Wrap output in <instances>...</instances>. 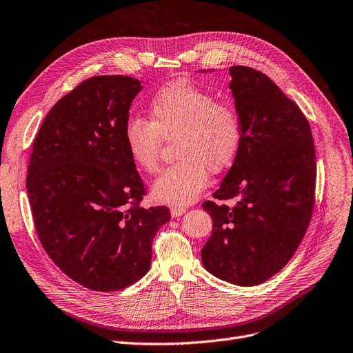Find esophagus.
<instances>
[{"label":"esophagus","instance_id":"esophagus-1","mask_svg":"<svg viewBox=\"0 0 353 353\" xmlns=\"http://www.w3.org/2000/svg\"><path fill=\"white\" fill-rule=\"evenodd\" d=\"M187 210L184 208H172L171 209V216L172 217H181Z\"/></svg>","mask_w":353,"mask_h":353}]
</instances>
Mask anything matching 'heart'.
Here are the masks:
<instances>
[{
	"mask_svg": "<svg viewBox=\"0 0 353 353\" xmlns=\"http://www.w3.org/2000/svg\"><path fill=\"white\" fill-rule=\"evenodd\" d=\"M176 163L153 184L156 200L185 205L209 182V169L222 172L232 165L242 144L241 119L235 109L187 81H175L157 92L149 103V121L131 118L124 128L125 150L143 172L159 168L162 140H174Z\"/></svg>",
	"mask_w": 353,
	"mask_h": 353,
	"instance_id": "heart-1",
	"label": "heart"
}]
</instances>
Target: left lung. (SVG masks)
<instances>
[{
    "mask_svg": "<svg viewBox=\"0 0 353 353\" xmlns=\"http://www.w3.org/2000/svg\"><path fill=\"white\" fill-rule=\"evenodd\" d=\"M229 76L242 144L213 197L235 204L203 203L213 230L201 261L225 282L255 286L283 269L307 232L315 149L307 118L270 77L242 65Z\"/></svg>",
    "mask_w": 353,
    "mask_h": 353,
    "instance_id": "1",
    "label": "left lung"
}]
</instances>
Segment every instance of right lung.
<instances>
[{"mask_svg": "<svg viewBox=\"0 0 353 353\" xmlns=\"http://www.w3.org/2000/svg\"><path fill=\"white\" fill-rule=\"evenodd\" d=\"M141 81L98 76L61 98L33 143L26 188L36 232L51 260L81 286L112 292L149 272L152 242L171 221L143 209L144 184L124 128Z\"/></svg>", "mask_w": 353, "mask_h": 353, "instance_id": "1", "label": "right lung"}]
</instances>
